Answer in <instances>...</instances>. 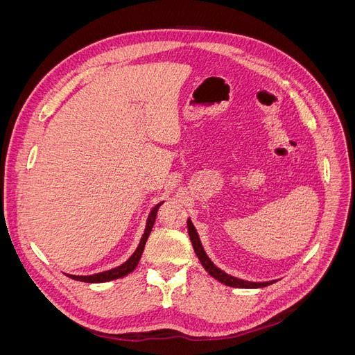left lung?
<instances>
[{"mask_svg":"<svg viewBox=\"0 0 355 355\" xmlns=\"http://www.w3.org/2000/svg\"><path fill=\"white\" fill-rule=\"evenodd\" d=\"M188 234H189L192 247H194L196 254L198 256V259H200L201 265L204 266V270H206L213 278H216L218 282L227 284V286H231V287H240V288H259V287H265V286H270L274 283V282H265V283L245 282V280H240V278H237V277H232V275H228L227 272H223L209 259V256L206 254V252H204L200 237L196 231V227L192 225L191 219H188Z\"/></svg>","mask_w":355,"mask_h":355,"instance_id":"8db88e82","label":"left lung"}]
</instances>
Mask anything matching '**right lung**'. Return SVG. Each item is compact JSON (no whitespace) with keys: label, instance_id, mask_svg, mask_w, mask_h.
<instances>
[{"label":"right lung","instance_id":"add662e5","mask_svg":"<svg viewBox=\"0 0 355 355\" xmlns=\"http://www.w3.org/2000/svg\"><path fill=\"white\" fill-rule=\"evenodd\" d=\"M163 202L157 204V206L151 210V213H149L148 216V220H146V228H145V232L142 235L141 239V243H139L136 252L128 257V261H125L123 265L114 268V270H110V271H103V272H99V274H93V275H69L72 280H77V282H84V283H103V282H111V280H116V278H121L127 274H130L135 268L137 266L139 261H141V256L144 253V249H145V244H146V240L149 237V234H151V230L154 227L155 223V218H157V211L159 209V206Z\"/></svg>","mask_w":355,"mask_h":355}]
</instances>
